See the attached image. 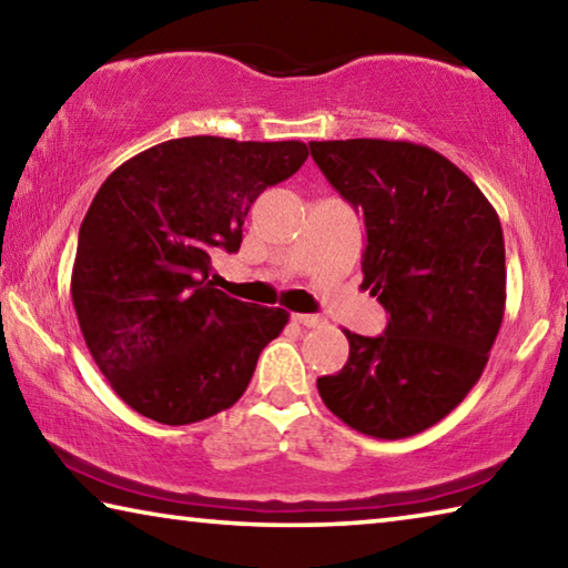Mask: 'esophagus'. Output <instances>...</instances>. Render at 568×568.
Segmentation results:
<instances>
[{"label": "esophagus", "instance_id": "obj_1", "mask_svg": "<svg viewBox=\"0 0 568 568\" xmlns=\"http://www.w3.org/2000/svg\"><path fill=\"white\" fill-rule=\"evenodd\" d=\"M293 321L305 325V328H321V325H325L321 315H311V313H293Z\"/></svg>", "mask_w": 568, "mask_h": 568}]
</instances>
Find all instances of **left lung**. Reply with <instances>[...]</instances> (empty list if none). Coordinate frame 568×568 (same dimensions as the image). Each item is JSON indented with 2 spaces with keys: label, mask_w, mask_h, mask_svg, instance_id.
Masks as SVG:
<instances>
[{
  "label": "left lung",
  "mask_w": 568,
  "mask_h": 568,
  "mask_svg": "<svg viewBox=\"0 0 568 568\" xmlns=\"http://www.w3.org/2000/svg\"><path fill=\"white\" fill-rule=\"evenodd\" d=\"M311 155L363 213V287L388 313L376 338L345 331L348 363L318 393L365 436H416L486 368L506 305L501 223L476 182L426 145L328 140Z\"/></svg>",
  "instance_id": "left-lung-1"
}]
</instances>
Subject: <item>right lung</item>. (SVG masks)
Segmentation results:
<instances>
[{
    "instance_id": "obj_1",
    "label": "right lung",
    "mask_w": 568,
    "mask_h": 568,
    "mask_svg": "<svg viewBox=\"0 0 568 568\" xmlns=\"http://www.w3.org/2000/svg\"><path fill=\"white\" fill-rule=\"evenodd\" d=\"M297 140H168L102 182L82 220L72 303L112 390L140 416L185 426L243 396L283 307L243 303L210 281L237 253L250 205L301 170Z\"/></svg>"
}]
</instances>
